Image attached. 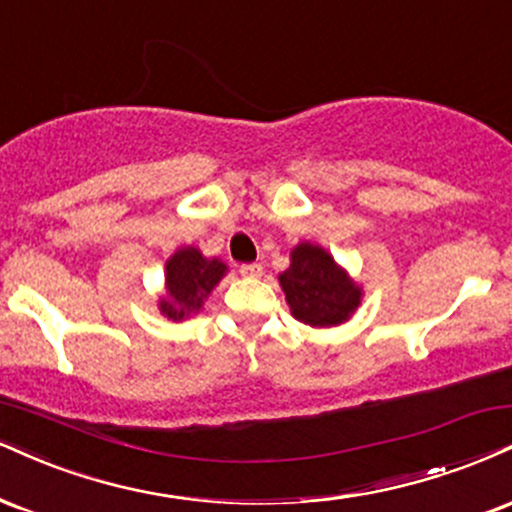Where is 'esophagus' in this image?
Instances as JSON below:
<instances>
[{
    "label": "esophagus",
    "mask_w": 512,
    "mask_h": 512,
    "mask_svg": "<svg viewBox=\"0 0 512 512\" xmlns=\"http://www.w3.org/2000/svg\"><path fill=\"white\" fill-rule=\"evenodd\" d=\"M240 274L248 276V279H257V276H262V264H257V262L240 264Z\"/></svg>",
    "instance_id": "1"
}]
</instances>
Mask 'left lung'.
Returning <instances> with one entry per match:
<instances>
[{"mask_svg": "<svg viewBox=\"0 0 512 512\" xmlns=\"http://www.w3.org/2000/svg\"><path fill=\"white\" fill-rule=\"evenodd\" d=\"M293 317L310 326H336L360 305V288L336 267L334 257L317 245L293 250L291 267L279 276Z\"/></svg>", "mask_w": 512, "mask_h": 512, "instance_id": "obj_1", "label": "left lung"}]
</instances>
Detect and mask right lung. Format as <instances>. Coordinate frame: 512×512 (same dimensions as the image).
Returning a JSON list of instances; mask_svg holds the SVG:
<instances>
[{"label": "right lung", "mask_w": 512, "mask_h": 512, "mask_svg": "<svg viewBox=\"0 0 512 512\" xmlns=\"http://www.w3.org/2000/svg\"><path fill=\"white\" fill-rule=\"evenodd\" d=\"M226 267L219 260H205L200 250L183 248L166 262V298L159 303L169 319H183L202 307Z\"/></svg>", "instance_id": "1"}]
</instances>
